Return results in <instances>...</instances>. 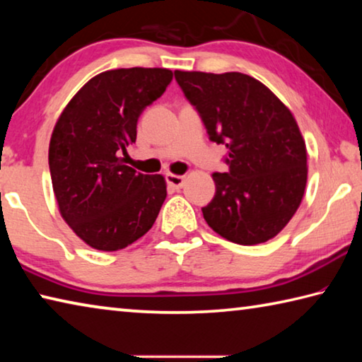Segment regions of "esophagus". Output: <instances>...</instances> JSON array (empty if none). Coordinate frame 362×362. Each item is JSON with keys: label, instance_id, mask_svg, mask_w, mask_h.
<instances>
[{"label": "esophagus", "instance_id": "obj_1", "mask_svg": "<svg viewBox=\"0 0 362 362\" xmlns=\"http://www.w3.org/2000/svg\"><path fill=\"white\" fill-rule=\"evenodd\" d=\"M166 180L169 183V187H173L175 189L182 188L183 185H185V177L183 175H177V174H168L166 175Z\"/></svg>", "mask_w": 362, "mask_h": 362}]
</instances>
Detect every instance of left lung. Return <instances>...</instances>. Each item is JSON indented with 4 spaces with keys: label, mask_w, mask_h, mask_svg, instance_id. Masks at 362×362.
<instances>
[{
    "label": "left lung",
    "mask_w": 362,
    "mask_h": 362,
    "mask_svg": "<svg viewBox=\"0 0 362 362\" xmlns=\"http://www.w3.org/2000/svg\"><path fill=\"white\" fill-rule=\"evenodd\" d=\"M212 142L228 148V173H214L216 196L203 207L225 240L254 246L273 240L303 199L306 145L289 108L265 84L238 71H174Z\"/></svg>",
    "instance_id": "8db88e82"
}]
</instances>
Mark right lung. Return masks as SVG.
<instances>
[{
	"mask_svg": "<svg viewBox=\"0 0 362 362\" xmlns=\"http://www.w3.org/2000/svg\"><path fill=\"white\" fill-rule=\"evenodd\" d=\"M170 79L168 69L102 71L71 97L54 126L49 169L59 212L93 249L113 252L137 241L166 199L161 174L137 173L124 159L140 113Z\"/></svg>",
	"mask_w": 362,
	"mask_h": 362,
	"instance_id": "1",
	"label": "right lung"
}]
</instances>
